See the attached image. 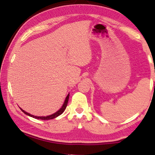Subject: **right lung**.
Segmentation results:
<instances>
[{
  "label": "right lung",
  "instance_id": "right-lung-1",
  "mask_svg": "<svg viewBox=\"0 0 155 155\" xmlns=\"http://www.w3.org/2000/svg\"><path fill=\"white\" fill-rule=\"evenodd\" d=\"M68 98H69V94L67 95L66 98H65V102H64V104L63 105V106H62V108H60L59 111H57L56 113L53 114L49 115V116H47V117H36V116H33V115L30 114L28 113V112L25 111L24 110L22 109V108H20V109H21V111L24 112V113L25 114L28 115V116H30V117H33V118H35V119H38V120H51V119L56 118L57 117L60 116V114H62L63 113L64 111H65V108H66V106H67V104H68Z\"/></svg>",
  "mask_w": 155,
  "mask_h": 155
}]
</instances>
